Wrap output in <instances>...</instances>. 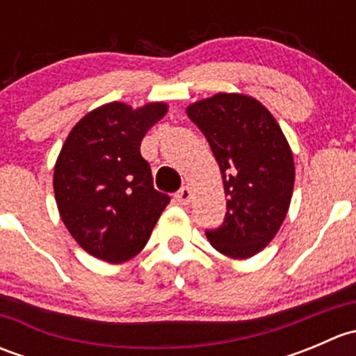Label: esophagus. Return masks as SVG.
I'll return each mask as SVG.
<instances>
[{
  "mask_svg": "<svg viewBox=\"0 0 356 356\" xmlns=\"http://www.w3.org/2000/svg\"><path fill=\"white\" fill-rule=\"evenodd\" d=\"M191 198H193V193L188 186H184V188H181L177 193H175V200H177V203L181 204H189Z\"/></svg>",
  "mask_w": 356,
  "mask_h": 356,
  "instance_id": "obj_1",
  "label": "esophagus"
}]
</instances>
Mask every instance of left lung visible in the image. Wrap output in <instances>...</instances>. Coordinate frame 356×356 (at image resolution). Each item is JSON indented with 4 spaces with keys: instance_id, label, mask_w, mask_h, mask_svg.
<instances>
[{
    "instance_id": "1",
    "label": "left lung",
    "mask_w": 356,
    "mask_h": 356,
    "mask_svg": "<svg viewBox=\"0 0 356 356\" xmlns=\"http://www.w3.org/2000/svg\"><path fill=\"white\" fill-rule=\"evenodd\" d=\"M224 179L227 213L208 241L231 258H250L274 239L289 210L293 153L272 113L251 96L218 92L188 106Z\"/></svg>"
}]
</instances>
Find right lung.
<instances>
[{
	"mask_svg": "<svg viewBox=\"0 0 356 356\" xmlns=\"http://www.w3.org/2000/svg\"><path fill=\"white\" fill-rule=\"evenodd\" d=\"M167 110L165 103L136 110L108 103L82 117L62 146L53 174L56 207L72 238L99 260L122 264L136 257L170 203L153 188L139 149Z\"/></svg>",
	"mask_w": 356,
	"mask_h": 356,
	"instance_id": "right-lung-1",
	"label": "right lung"
}]
</instances>
